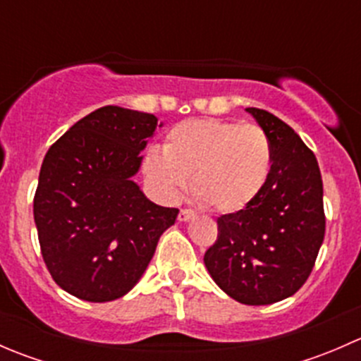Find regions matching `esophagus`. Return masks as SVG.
Returning a JSON list of instances; mask_svg holds the SVG:
<instances>
[{
  "instance_id": "esophagus-1",
  "label": "esophagus",
  "mask_w": 361,
  "mask_h": 361,
  "mask_svg": "<svg viewBox=\"0 0 361 361\" xmlns=\"http://www.w3.org/2000/svg\"><path fill=\"white\" fill-rule=\"evenodd\" d=\"M195 218V213L192 209H187V207H183V209L180 211V214H178V220L180 221H188V220H194Z\"/></svg>"
}]
</instances>
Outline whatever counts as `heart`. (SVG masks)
Listing matches in <instances>:
<instances>
[{"label":"heart","mask_w":361,"mask_h":361,"mask_svg":"<svg viewBox=\"0 0 361 361\" xmlns=\"http://www.w3.org/2000/svg\"><path fill=\"white\" fill-rule=\"evenodd\" d=\"M272 169L269 134L255 123L187 120L164 136L162 152L150 150L143 173L164 197H176L190 178V192L214 213L250 206L267 185Z\"/></svg>","instance_id":"1"}]
</instances>
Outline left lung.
Instances as JSON below:
<instances>
[{
    "label": "left lung",
    "mask_w": 361,
    "mask_h": 361,
    "mask_svg": "<svg viewBox=\"0 0 361 361\" xmlns=\"http://www.w3.org/2000/svg\"><path fill=\"white\" fill-rule=\"evenodd\" d=\"M246 110L271 137V176L250 206L218 218L204 264L228 297L265 305L298 292L314 267L325 238L323 181L314 154L288 123Z\"/></svg>",
    "instance_id": "1"
}]
</instances>
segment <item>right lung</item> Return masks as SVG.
Here are the masks:
<instances>
[{"instance_id": "add662e5", "label": "right lung", "mask_w": 361, "mask_h": 361, "mask_svg": "<svg viewBox=\"0 0 361 361\" xmlns=\"http://www.w3.org/2000/svg\"><path fill=\"white\" fill-rule=\"evenodd\" d=\"M157 118L103 106L47 152L35 194L42 257L54 281L89 302L123 297L143 276L178 207L148 201L130 176Z\"/></svg>"}]
</instances>
